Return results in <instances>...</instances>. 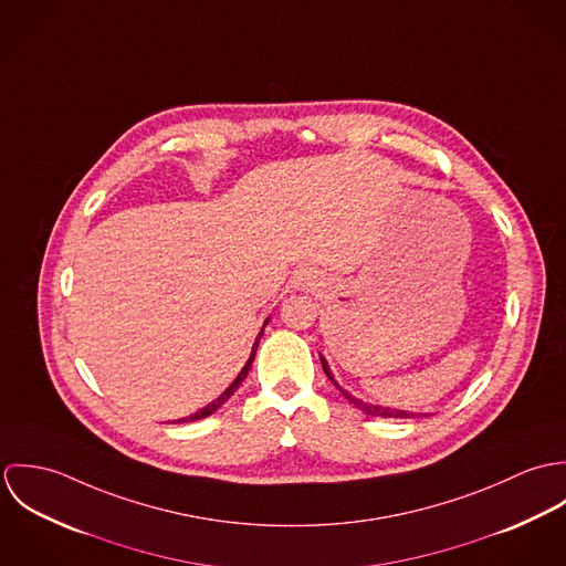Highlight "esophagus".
I'll list each match as a JSON object with an SVG mask.
<instances>
[{
  "instance_id": "1",
  "label": "esophagus",
  "mask_w": 566,
  "mask_h": 566,
  "mask_svg": "<svg viewBox=\"0 0 566 566\" xmlns=\"http://www.w3.org/2000/svg\"><path fill=\"white\" fill-rule=\"evenodd\" d=\"M296 285H301V287H312L314 285V279L310 276V274H301L298 276V283Z\"/></svg>"
}]
</instances>
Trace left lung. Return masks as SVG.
Masks as SVG:
<instances>
[{
    "label": "left lung",
    "mask_w": 566,
    "mask_h": 566,
    "mask_svg": "<svg viewBox=\"0 0 566 566\" xmlns=\"http://www.w3.org/2000/svg\"><path fill=\"white\" fill-rule=\"evenodd\" d=\"M321 361H323L324 373H326V377L331 379V384H333L350 403L355 405L357 409H361L364 413H368V416H379V418H413V416H418V413H409V411H405V409L384 407V405L364 403L361 399H357V397H353L350 392H346L344 388H339V384L333 379V375H331V370H328V364H326V359H324L323 355H321Z\"/></svg>",
    "instance_id": "1"
}]
</instances>
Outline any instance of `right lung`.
I'll return each mask as SVG.
<instances>
[{
    "instance_id": "obj_1",
    "label": "right lung",
    "mask_w": 566,
    "mask_h": 566,
    "mask_svg": "<svg viewBox=\"0 0 566 566\" xmlns=\"http://www.w3.org/2000/svg\"><path fill=\"white\" fill-rule=\"evenodd\" d=\"M270 323V318L263 323V326L265 324ZM261 335H263V328L259 331V335H256V342H254V346H252V353H250V357H248V361H245V366L242 368V373L238 375V379L216 399V401H211V403L207 405V407H202L200 411H196V413H191V416H187V418H180V422H191V420H200V418H207V416H211L213 411H218L222 405L227 403L233 395H235V390L242 386L243 379H245V375H248V370H250V366H252V361H254V353H256V346H259V339H261Z\"/></svg>"
}]
</instances>
